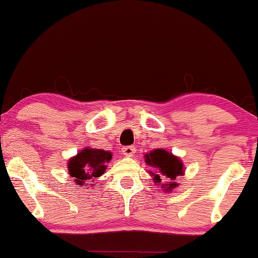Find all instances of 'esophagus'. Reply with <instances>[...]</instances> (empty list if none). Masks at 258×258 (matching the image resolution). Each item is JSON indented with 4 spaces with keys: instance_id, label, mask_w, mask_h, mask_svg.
Masks as SVG:
<instances>
[{
    "instance_id": "obj_1",
    "label": "esophagus",
    "mask_w": 258,
    "mask_h": 258,
    "mask_svg": "<svg viewBox=\"0 0 258 258\" xmlns=\"http://www.w3.org/2000/svg\"><path fill=\"white\" fill-rule=\"evenodd\" d=\"M135 147H133V146H125V147H123L122 148V154L123 155H125V156H128V157H132L134 154H135Z\"/></svg>"
}]
</instances>
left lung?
I'll list each match as a JSON object with an SVG mask.
<instances>
[{"instance_id": "left-lung-1", "label": "left lung", "mask_w": 258, "mask_h": 258, "mask_svg": "<svg viewBox=\"0 0 258 258\" xmlns=\"http://www.w3.org/2000/svg\"><path fill=\"white\" fill-rule=\"evenodd\" d=\"M146 163L155 169V172L150 171L154 176V181L160 183L164 179L170 181L168 184H162L163 188L171 190L177 185L175 179L177 176L183 175V164L181 160L172 156L170 153L163 149L153 150L150 154L146 155Z\"/></svg>"}]
</instances>
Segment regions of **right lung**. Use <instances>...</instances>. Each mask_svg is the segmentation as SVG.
Instances as JSON below:
<instances>
[{
	"label": "right lung",
	"mask_w": 258,
	"mask_h": 258,
	"mask_svg": "<svg viewBox=\"0 0 258 258\" xmlns=\"http://www.w3.org/2000/svg\"><path fill=\"white\" fill-rule=\"evenodd\" d=\"M111 153L102 149H83L81 153L68 162V171L79 185L84 182L100 177L104 174L109 161L111 160ZM84 188V186H83Z\"/></svg>",
	"instance_id": "add662e5"
}]
</instances>
